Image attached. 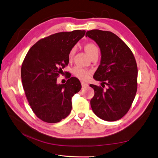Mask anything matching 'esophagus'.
I'll use <instances>...</instances> for the list:
<instances>
[{"label":"esophagus","instance_id":"obj_1","mask_svg":"<svg viewBox=\"0 0 158 158\" xmlns=\"http://www.w3.org/2000/svg\"><path fill=\"white\" fill-rule=\"evenodd\" d=\"M81 85L83 88H85V87H86L88 86V85L87 83H85V82H83V81L81 82Z\"/></svg>","mask_w":158,"mask_h":158}]
</instances>
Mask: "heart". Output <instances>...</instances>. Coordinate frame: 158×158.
Returning a JSON list of instances; mask_svg holds the SVG:
<instances>
[{"label":"heart","instance_id":"heart-1","mask_svg":"<svg viewBox=\"0 0 158 158\" xmlns=\"http://www.w3.org/2000/svg\"><path fill=\"white\" fill-rule=\"evenodd\" d=\"M85 50L86 52L88 54V56L91 58L95 56H98L99 54V48L94 43H88L85 45ZM75 48H72L70 50L69 54H68V59L72 61L75 53ZM73 74L75 77L81 80H86L88 79L91 71L85 69V68H81L79 66H75L72 70Z\"/></svg>","mask_w":158,"mask_h":158}]
</instances>
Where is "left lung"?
<instances>
[{"label":"left lung","mask_w":158,"mask_h":158,"mask_svg":"<svg viewBox=\"0 0 158 158\" xmlns=\"http://www.w3.org/2000/svg\"><path fill=\"white\" fill-rule=\"evenodd\" d=\"M86 37L94 40L101 52V64L94 78L101 86L90 85L94 96L90 105L94 114L107 121L122 118L131 107L138 88V66L132 52L114 33L92 30ZM108 88L105 90V85Z\"/></svg>","instance_id":"obj_1"}]
</instances>
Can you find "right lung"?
Returning <instances> with one entry per match:
<instances>
[{"label":"right lung","mask_w":158,"mask_h":158,"mask_svg":"<svg viewBox=\"0 0 158 158\" xmlns=\"http://www.w3.org/2000/svg\"><path fill=\"white\" fill-rule=\"evenodd\" d=\"M85 32H59L41 39L23 60L21 79L26 98L33 113L44 122L58 123L72 110V98L81 90L80 81L68 75L65 84L58 85L57 79L69 63L70 50Z\"/></svg>","instance_id":"1"}]
</instances>
